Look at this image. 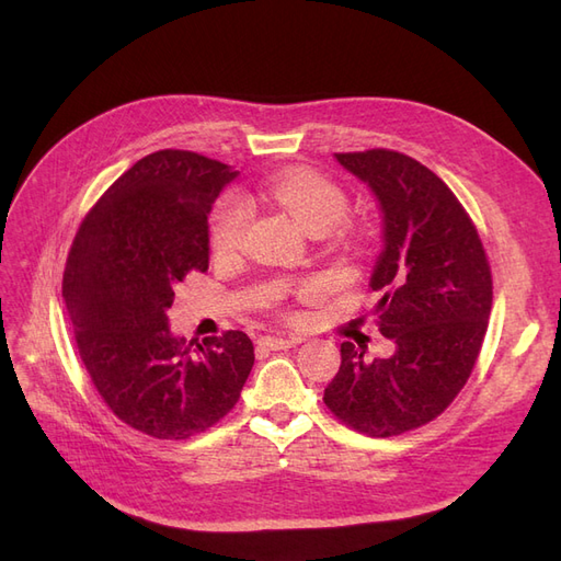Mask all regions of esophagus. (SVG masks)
Returning <instances> with one entry per match:
<instances>
[{
	"mask_svg": "<svg viewBox=\"0 0 561 561\" xmlns=\"http://www.w3.org/2000/svg\"><path fill=\"white\" fill-rule=\"evenodd\" d=\"M301 344V336L297 334H287V336H262L260 339V346L268 348V351H285V348H293Z\"/></svg>",
	"mask_w": 561,
	"mask_h": 561,
	"instance_id": "esophagus-1",
	"label": "esophagus"
}]
</instances>
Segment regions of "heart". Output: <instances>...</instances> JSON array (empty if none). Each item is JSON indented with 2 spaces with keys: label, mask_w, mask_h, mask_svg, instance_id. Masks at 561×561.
I'll list each match as a JSON object with an SVG mask.
<instances>
[{
  "label": "heart",
  "mask_w": 561,
  "mask_h": 561,
  "mask_svg": "<svg viewBox=\"0 0 561 561\" xmlns=\"http://www.w3.org/2000/svg\"><path fill=\"white\" fill-rule=\"evenodd\" d=\"M264 194L290 213L309 233L334 229L348 213V196L334 180L309 168L280 171L264 184ZM248 215L239 201H225L213 217V248L219 254L236 252L243 243Z\"/></svg>",
  "instance_id": "obj_1"
}]
</instances>
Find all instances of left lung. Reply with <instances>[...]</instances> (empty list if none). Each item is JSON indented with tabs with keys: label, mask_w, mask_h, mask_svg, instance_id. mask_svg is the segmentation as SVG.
I'll return each mask as SVG.
<instances>
[{
	"label": "left lung",
	"mask_w": 561,
	"mask_h": 561,
	"mask_svg": "<svg viewBox=\"0 0 561 561\" xmlns=\"http://www.w3.org/2000/svg\"><path fill=\"white\" fill-rule=\"evenodd\" d=\"M375 194L383 250L369 287L381 299L379 330L390 358L342 344L325 404L371 437L412 431L443 414L468 381L491 313V271L478 229L449 186L426 165L390 149L334 154Z\"/></svg>",
	"instance_id": "obj_1"
}]
</instances>
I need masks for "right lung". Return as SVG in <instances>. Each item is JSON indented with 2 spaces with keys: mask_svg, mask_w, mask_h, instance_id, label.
<instances>
[{
  "mask_svg": "<svg viewBox=\"0 0 561 561\" xmlns=\"http://www.w3.org/2000/svg\"><path fill=\"white\" fill-rule=\"evenodd\" d=\"M236 175L194 151H154L95 203L67 257L62 297L81 363L110 410L145 435L208 431L254 365L241 330L186 346L168 328L175 285L208 271V215Z\"/></svg>",
  "mask_w": 561,
  "mask_h": 561,
  "instance_id": "1",
  "label": "right lung"
}]
</instances>
